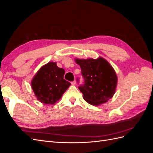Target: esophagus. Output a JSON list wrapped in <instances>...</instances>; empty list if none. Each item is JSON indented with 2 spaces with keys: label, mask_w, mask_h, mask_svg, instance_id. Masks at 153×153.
I'll list each match as a JSON object with an SVG mask.
<instances>
[{
  "label": "esophagus",
  "mask_w": 153,
  "mask_h": 153,
  "mask_svg": "<svg viewBox=\"0 0 153 153\" xmlns=\"http://www.w3.org/2000/svg\"><path fill=\"white\" fill-rule=\"evenodd\" d=\"M71 84L72 85H75V84H76V81H75V80H74V81L71 82Z\"/></svg>",
  "instance_id": "obj_1"
}]
</instances>
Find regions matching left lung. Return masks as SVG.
Instances as JSON below:
<instances>
[{
  "label": "left lung",
  "instance_id": "1",
  "mask_svg": "<svg viewBox=\"0 0 153 153\" xmlns=\"http://www.w3.org/2000/svg\"><path fill=\"white\" fill-rule=\"evenodd\" d=\"M80 65L84 84L78 87L83 98L92 105L106 103L112 98L117 86V77L110 64L103 58L76 59ZM79 83V78H77Z\"/></svg>",
  "mask_w": 153,
  "mask_h": 153
}]
</instances>
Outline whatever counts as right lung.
Returning <instances> with one entry per match:
<instances>
[{"mask_svg":"<svg viewBox=\"0 0 153 153\" xmlns=\"http://www.w3.org/2000/svg\"><path fill=\"white\" fill-rule=\"evenodd\" d=\"M65 71L59 68L56 62H48L36 73L32 80L31 86L36 96L41 103L54 104L61 98L71 85L64 79Z\"/></svg>","mask_w":153,"mask_h":153,"instance_id":"obj_1","label":"right lung"}]
</instances>
